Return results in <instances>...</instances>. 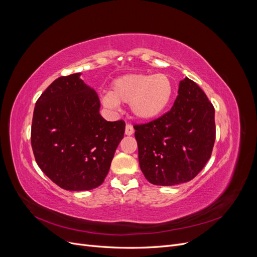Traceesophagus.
<instances>
[{
  "instance_id": "34e87169",
  "label": "esophagus",
  "mask_w": 257,
  "mask_h": 257,
  "mask_svg": "<svg viewBox=\"0 0 257 257\" xmlns=\"http://www.w3.org/2000/svg\"><path fill=\"white\" fill-rule=\"evenodd\" d=\"M134 134V127L132 124H126L125 125V135H133Z\"/></svg>"
}]
</instances>
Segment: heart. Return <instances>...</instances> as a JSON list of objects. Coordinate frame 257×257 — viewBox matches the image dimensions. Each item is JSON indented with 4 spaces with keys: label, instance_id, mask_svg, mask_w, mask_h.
I'll return each mask as SVG.
<instances>
[{
    "label": "heart",
    "instance_id": "obj_1",
    "mask_svg": "<svg viewBox=\"0 0 257 257\" xmlns=\"http://www.w3.org/2000/svg\"><path fill=\"white\" fill-rule=\"evenodd\" d=\"M174 95V82L165 74H130L113 80L110 93L102 98L108 108L130 104L139 120H152L165 111Z\"/></svg>",
    "mask_w": 257,
    "mask_h": 257
}]
</instances>
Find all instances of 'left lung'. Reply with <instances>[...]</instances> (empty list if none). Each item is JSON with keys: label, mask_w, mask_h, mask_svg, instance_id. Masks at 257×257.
I'll list each match as a JSON object with an SVG mask.
<instances>
[{"label": "left lung", "mask_w": 257, "mask_h": 257, "mask_svg": "<svg viewBox=\"0 0 257 257\" xmlns=\"http://www.w3.org/2000/svg\"><path fill=\"white\" fill-rule=\"evenodd\" d=\"M139 166L155 185H176L195 178L211 157L215 141L214 107L197 83H179L172 109L136 124Z\"/></svg>", "instance_id": "left-lung-1"}]
</instances>
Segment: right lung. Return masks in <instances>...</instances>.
Masks as SVG:
<instances>
[{
    "label": "right lung",
    "mask_w": 257,
    "mask_h": 257,
    "mask_svg": "<svg viewBox=\"0 0 257 257\" xmlns=\"http://www.w3.org/2000/svg\"><path fill=\"white\" fill-rule=\"evenodd\" d=\"M80 73L59 77L37 99L31 144L37 165L60 188L89 191L102 184L125 122L99 114L97 93Z\"/></svg>",
    "instance_id": "right-lung-1"
}]
</instances>
